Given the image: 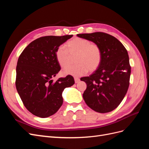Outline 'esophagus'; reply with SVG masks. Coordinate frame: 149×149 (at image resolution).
I'll use <instances>...</instances> for the list:
<instances>
[{
    "mask_svg": "<svg viewBox=\"0 0 149 149\" xmlns=\"http://www.w3.org/2000/svg\"><path fill=\"white\" fill-rule=\"evenodd\" d=\"M74 82H75V83H78L79 81H80L79 78H74Z\"/></svg>",
    "mask_w": 149,
    "mask_h": 149,
    "instance_id": "34e87169",
    "label": "esophagus"
}]
</instances>
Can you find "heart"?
Here are the masks:
<instances>
[{
    "mask_svg": "<svg viewBox=\"0 0 149 149\" xmlns=\"http://www.w3.org/2000/svg\"><path fill=\"white\" fill-rule=\"evenodd\" d=\"M66 48L61 45L58 48L56 57L58 63L63 68H67L71 65V55H77V65L66 70L63 73L74 76H81L89 72L96 71L102 61V52L100 47L91 43L88 40L76 37L66 43Z\"/></svg>",
    "mask_w": 149,
    "mask_h": 149,
    "instance_id": "b5f03b06",
    "label": "heart"
}]
</instances>
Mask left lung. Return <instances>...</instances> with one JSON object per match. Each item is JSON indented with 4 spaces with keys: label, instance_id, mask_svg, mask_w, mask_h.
Returning <instances> with one entry per match:
<instances>
[{
    "label": "left lung",
    "instance_id": "8db88e82",
    "mask_svg": "<svg viewBox=\"0 0 149 149\" xmlns=\"http://www.w3.org/2000/svg\"><path fill=\"white\" fill-rule=\"evenodd\" d=\"M78 37L99 45L102 52L100 66L81 80L87 84L83 97L94 111L106 113L115 109L128 90L131 68L127 49L113 36L103 32L78 34Z\"/></svg>",
    "mask_w": 149,
    "mask_h": 149
}]
</instances>
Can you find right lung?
<instances>
[{
    "mask_svg": "<svg viewBox=\"0 0 149 149\" xmlns=\"http://www.w3.org/2000/svg\"><path fill=\"white\" fill-rule=\"evenodd\" d=\"M73 35L45 36L35 40L20 55L15 86L25 107L33 115L45 118L53 115L63 104V90L74 84L71 75L54 83L61 70L56 57L58 48Z\"/></svg>",
    "mask_w": 149,
    "mask_h": 149,
    "instance_id": "obj_1",
    "label": "right lung"
}]
</instances>
